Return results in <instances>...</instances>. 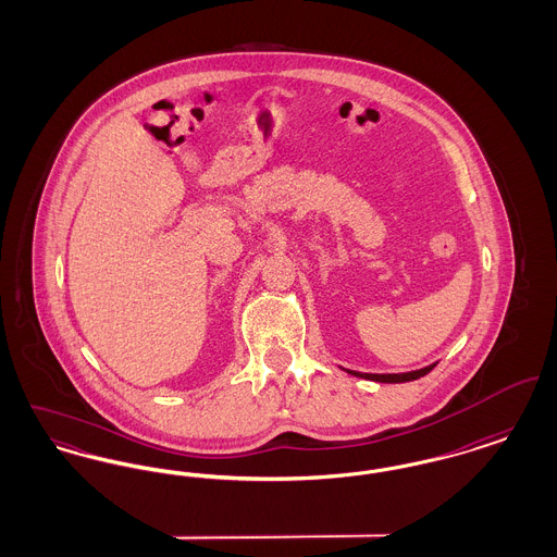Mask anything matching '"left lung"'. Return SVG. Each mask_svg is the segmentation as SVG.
Wrapping results in <instances>:
<instances>
[{"mask_svg":"<svg viewBox=\"0 0 557 557\" xmlns=\"http://www.w3.org/2000/svg\"><path fill=\"white\" fill-rule=\"evenodd\" d=\"M436 363L422 368V370L407 371V373H361V371L346 370L350 375H357V377H366V380H373V382H384V384H400V382H411V380H418L425 373L434 370Z\"/></svg>","mask_w":557,"mask_h":557,"instance_id":"8db88e82","label":"left lung"}]
</instances>
